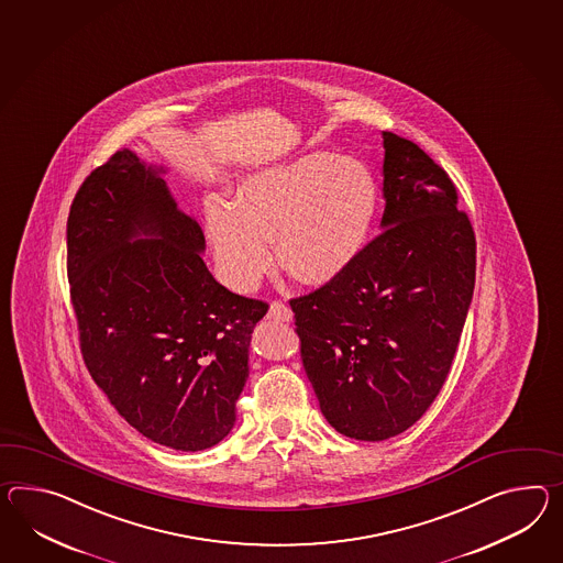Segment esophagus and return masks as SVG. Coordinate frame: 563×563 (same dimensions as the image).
Returning <instances> with one entry per match:
<instances>
[{"instance_id": "34e87169", "label": "esophagus", "mask_w": 563, "mask_h": 563, "mask_svg": "<svg viewBox=\"0 0 563 563\" xmlns=\"http://www.w3.org/2000/svg\"><path fill=\"white\" fill-rule=\"evenodd\" d=\"M268 317H271V319H276V321H290V319H292V311L288 309L285 302L275 299V301L271 302Z\"/></svg>"}]
</instances>
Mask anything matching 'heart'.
Masks as SVG:
<instances>
[{
  "label": "heart",
  "mask_w": 563,
  "mask_h": 563,
  "mask_svg": "<svg viewBox=\"0 0 563 563\" xmlns=\"http://www.w3.org/2000/svg\"><path fill=\"white\" fill-rule=\"evenodd\" d=\"M378 183L371 166L352 156L309 152L250 175L238 203L211 199L209 242L230 287L250 290L276 256L309 285L342 276L368 244L378 213Z\"/></svg>",
  "instance_id": "heart-1"
}]
</instances>
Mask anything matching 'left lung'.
Returning a JSON list of instances; mask_svg holds the SVG:
<instances>
[{
    "mask_svg": "<svg viewBox=\"0 0 563 563\" xmlns=\"http://www.w3.org/2000/svg\"><path fill=\"white\" fill-rule=\"evenodd\" d=\"M383 225L335 280L290 299L302 368L345 438L417 423L445 383L476 280V235L450 175L383 132Z\"/></svg>",
    "mask_w": 563,
    "mask_h": 563,
    "instance_id": "8db88e82",
    "label": "left lung"
}]
</instances>
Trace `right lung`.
<instances>
[{
    "mask_svg": "<svg viewBox=\"0 0 563 563\" xmlns=\"http://www.w3.org/2000/svg\"><path fill=\"white\" fill-rule=\"evenodd\" d=\"M203 247L161 170L128 148L73 199L67 276L85 366L130 426L180 452L232 431L252 330L268 311L221 287Z\"/></svg>",
    "mask_w": 563,
    "mask_h": 563,
    "instance_id": "1",
    "label": "right lung"
}]
</instances>
